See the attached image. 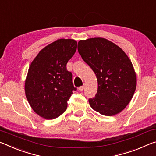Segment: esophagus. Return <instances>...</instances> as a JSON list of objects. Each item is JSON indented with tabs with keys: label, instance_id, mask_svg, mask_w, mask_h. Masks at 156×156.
Segmentation results:
<instances>
[{
	"label": "esophagus",
	"instance_id": "obj_1",
	"mask_svg": "<svg viewBox=\"0 0 156 156\" xmlns=\"http://www.w3.org/2000/svg\"><path fill=\"white\" fill-rule=\"evenodd\" d=\"M84 89V86H80V87L78 88V90L80 91H83Z\"/></svg>",
	"mask_w": 156,
	"mask_h": 156
}]
</instances>
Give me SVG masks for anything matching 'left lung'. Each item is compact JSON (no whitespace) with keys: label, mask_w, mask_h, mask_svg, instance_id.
<instances>
[{"label":"left lung","mask_w":156,"mask_h":156,"mask_svg":"<svg viewBox=\"0 0 156 156\" xmlns=\"http://www.w3.org/2000/svg\"><path fill=\"white\" fill-rule=\"evenodd\" d=\"M78 52L98 80V93L88 100L91 108L106 116L120 113L136 89V73L131 59L118 45L101 37L80 40Z\"/></svg>","instance_id":"1"}]
</instances>
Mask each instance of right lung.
<instances>
[{
    "label": "right lung",
    "instance_id": "obj_1",
    "mask_svg": "<svg viewBox=\"0 0 156 156\" xmlns=\"http://www.w3.org/2000/svg\"><path fill=\"white\" fill-rule=\"evenodd\" d=\"M76 46L74 39H57L43 48L30 66L25 96L33 111L43 118L53 119L64 113L73 91L76 90L72 73L66 69Z\"/></svg>",
    "mask_w": 156,
    "mask_h": 156
}]
</instances>
